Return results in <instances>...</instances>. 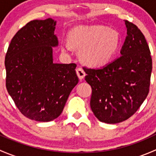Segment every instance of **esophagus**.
I'll use <instances>...</instances> for the list:
<instances>
[{
	"label": "esophagus",
	"instance_id": "34e87169",
	"mask_svg": "<svg viewBox=\"0 0 156 156\" xmlns=\"http://www.w3.org/2000/svg\"><path fill=\"white\" fill-rule=\"evenodd\" d=\"M76 73H77V75H78V77L79 78V79H81V80H82L86 75L85 72H84V71L83 70V69L81 68V67H78V68H77Z\"/></svg>",
	"mask_w": 156,
	"mask_h": 156
}]
</instances>
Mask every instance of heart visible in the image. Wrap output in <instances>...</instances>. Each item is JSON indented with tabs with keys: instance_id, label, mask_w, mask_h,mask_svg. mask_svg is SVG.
I'll list each match as a JSON object with an SVG mask.
<instances>
[{
	"instance_id": "b5f03b06",
	"label": "heart",
	"mask_w": 156,
	"mask_h": 156,
	"mask_svg": "<svg viewBox=\"0 0 156 156\" xmlns=\"http://www.w3.org/2000/svg\"><path fill=\"white\" fill-rule=\"evenodd\" d=\"M120 46V35L116 30L103 26H78L69 33L68 42H61L62 50L71 47L80 49L81 60L92 67L109 63Z\"/></svg>"
}]
</instances>
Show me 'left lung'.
Wrapping results in <instances>:
<instances>
[{
	"label": "left lung",
	"mask_w": 156,
	"mask_h": 156,
	"mask_svg": "<svg viewBox=\"0 0 156 156\" xmlns=\"http://www.w3.org/2000/svg\"><path fill=\"white\" fill-rule=\"evenodd\" d=\"M127 34L122 56L100 69L84 68L91 86L90 108L100 122L116 124L133 115L149 90L152 58L145 37L125 20Z\"/></svg>",
	"instance_id": "1"
}]
</instances>
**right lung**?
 I'll use <instances>...</instances> for the list:
<instances>
[{"mask_svg": "<svg viewBox=\"0 0 156 156\" xmlns=\"http://www.w3.org/2000/svg\"><path fill=\"white\" fill-rule=\"evenodd\" d=\"M56 21L32 20L14 35L5 56L6 87L26 117L50 122L59 117L78 83L76 64L54 63Z\"/></svg>", "mask_w": 156, "mask_h": 156, "instance_id": "1", "label": "right lung"}]
</instances>
